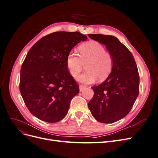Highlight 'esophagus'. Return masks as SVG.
Segmentation results:
<instances>
[{
  "label": "esophagus",
  "mask_w": 158,
  "mask_h": 158,
  "mask_svg": "<svg viewBox=\"0 0 158 158\" xmlns=\"http://www.w3.org/2000/svg\"><path fill=\"white\" fill-rule=\"evenodd\" d=\"M85 88H86V86L85 85H80L79 86V89H80V92H82V91H83Z\"/></svg>",
  "instance_id": "obj_1"
}]
</instances>
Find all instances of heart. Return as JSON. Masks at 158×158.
Listing matches in <instances>:
<instances>
[{
	"label": "heart",
	"instance_id": "obj_1",
	"mask_svg": "<svg viewBox=\"0 0 158 158\" xmlns=\"http://www.w3.org/2000/svg\"><path fill=\"white\" fill-rule=\"evenodd\" d=\"M79 51L80 56L72 51L66 58V66L70 74L76 77L85 65L86 71L78 76V81L89 84L97 78L99 82L106 80L113 70L114 60L112 55L106 51L102 44L95 41L80 45Z\"/></svg>",
	"mask_w": 158,
	"mask_h": 158
}]
</instances>
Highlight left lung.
Wrapping results in <instances>:
<instances>
[{"mask_svg":"<svg viewBox=\"0 0 158 158\" xmlns=\"http://www.w3.org/2000/svg\"><path fill=\"white\" fill-rule=\"evenodd\" d=\"M88 36L106 45L113 57L111 74L98 86L88 103L94 117L99 122L112 123L130 112L139 94L140 77L131 52L117 37L102 34Z\"/></svg>","mask_w":158,"mask_h":158,"instance_id":"8db88e82","label":"left lung"}]
</instances>
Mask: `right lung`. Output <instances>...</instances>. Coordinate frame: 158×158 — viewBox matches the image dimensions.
Instances as JSON below:
<instances>
[{
	"instance_id": "obj_1",
	"label": "right lung",
	"mask_w": 158,
	"mask_h": 158,
	"mask_svg": "<svg viewBox=\"0 0 158 158\" xmlns=\"http://www.w3.org/2000/svg\"><path fill=\"white\" fill-rule=\"evenodd\" d=\"M87 36L56 31L44 36L28 51L20 70V91L26 107L41 121L56 123L67 114L79 85L68 71L66 58Z\"/></svg>"
}]
</instances>
